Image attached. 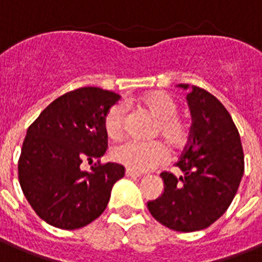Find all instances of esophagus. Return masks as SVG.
Instances as JSON below:
<instances>
[{
  "label": "esophagus",
  "instance_id": "obj_1",
  "mask_svg": "<svg viewBox=\"0 0 262 262\" xmlns=\"http://www.w3.org/2000/svg\"><path fill=\"white\" fill-rule=\"evenodd\" d=\"M125 175H126L127 178H140V176H141V173H140V172L132 171V169L126 168V169H125Z\"/></svg>",
  "mask_w": 262,
  "mask_h": 262
}]
</instances>
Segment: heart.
<instances>
[{"label": "heart", "instance_id": "b5f03b06", "mask_svg": "<svg viewBox=\"0 0 262 262\" xmlns=\"http://www.w3.org/2000/svg\"><path fill=\"white\" fill-rule=\"evenodd\" d=\"M142 106L156 118L153 133L161 136L173 149H182L188 144L191 126L184 118L178 116V103L173 98L161 91H153L141 99ZM126 126V107L116 103L106 112L103 127L110 138H120ZM112 159L136 172L149 171L163 164L168 159V149L160 141L126 140L113 146Z\"/></svg>", "mask_w": 262, "mask_h": 262}]
</instances>
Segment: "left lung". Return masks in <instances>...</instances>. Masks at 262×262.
<instances>
[{"mask_svg": "<svg viewBox=\"0 0 262 262\" xmlns=\"http://www.w3.org/2000/svg\"><path fill=\"white\" fill-rule=\"evenodd\" d=\"M187 101L192 125L190 141L176 163L182 175L161 172L164 192L148 202V208L161 225L190 233L212 225L229 208L245 164L239 133L226 107L196 86Z\"/></svg>", "mask_w": 262, "mask_h": 262, "instance_id": "left-lung-1", "label": "left lung"}]
</instances>
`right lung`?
Here are the masks:
<instances>
[{"mask_svg": "<svg viewBox=\"0 0 262 262\" xmlns=\"http://www.w3.org/2000/svg\"><path fill=\"white\" fill-rule=\"evenodd\" d=\"M120 95L80 87L51 102L28 127L18 159V180L35 212L52 226L80 229L105 211L113 184L125 168L102 164L107 149L103 117ZM95 158L90 172L80 164Z\"/></svg>", "mask_w": 262, "mask_h": 262, "instance_id": "obj_1", "label": "right lung"}]
</instances>
